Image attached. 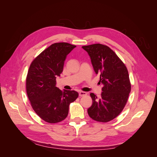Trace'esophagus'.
Wrapping results in <instances>:
<instances>
[{"label":"esophagus","instance_id":"esophagus-1","mask_svg":"<svg viewBox=\"0 0 157 157\" xmlns=\"http://www.w3.org/2000/svg\"><path fill=\"white\" fill-rule=\"evenodd\" d=\"M86 94H87V93L85 92H82V91L79 92V96H80V97H82V96H86Z\"/></svg>","mask_w":157,"mask_h":157}]
</instances>
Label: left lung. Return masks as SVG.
Masks as SVG:
<instances>
[{
  "mask_svg": "<svg viewBox=\"0 0 157 157\" xmlns=\"http://www.w3.org/2000/svg\"><path fill=\"white\" fill-rule=\"evenodd\" d=\"M91 59L94 70L103 84L101 96L90 94L92 105L88 113L93 120L107 122L124 108L131 91L129 75L124 63L107 46L94 44L82 46Z\"/></svg>",
  "mask_w": 157,
  "mask_h": 157,
  "instance_id": "8db88e82",
  "label": "left lung"
}]
</instances>
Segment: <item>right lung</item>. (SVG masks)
I'll return each instance as SVG.
<instances>
[{
	"mask_svg": "<svg viewBox=\"0 0 157 157\" xmlns=\"http://www.w3.org/2000/svg\"><path fill=\"white\" fill-rule=\"evenodd\" d=\"M76 47L67 42L50 45L32 61L26 78V90L33 110L42 120L57 123L67 117L71 103L78 94L57 88L56 77L63 72L66 57Z\"/></svg>",
	"mask_w": 157,
	"mask_h": 157,
	"instance_id": "add662e5",
	"label": "right lung"
}]
</instances>
